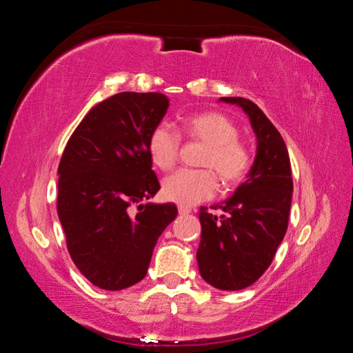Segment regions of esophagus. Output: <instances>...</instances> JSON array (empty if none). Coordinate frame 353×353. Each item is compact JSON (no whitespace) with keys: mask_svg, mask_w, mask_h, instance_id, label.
I'll use <instances>...</instances> for the list:
<instances>
[{"mask_svg":"<svg viewBox=\"0 0 353 353\" xmlns=\"http://www.w3.org/2000/svg\"><path fill=\"white\" fill-rule=\"evenodd\" d=\"M179 213L181 214H188V213H191V208L190 207H185V205H179Z\"/></svg>","mask_w":353,"mask_h":353,"instance_id":"34e87169","label":"esophagus"}]
</instances>
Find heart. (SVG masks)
<instances>
[{"mask_svg": "<svg viewBox=\"0 0 353 353\" xmlns=\"http://www.w3.org/2000/svg\"><path fill=\"white\" fill-rule=\"evenodd\" d=\"M182 129L190 139L204 143L207 151L202 166L216 171L224 185H236L246 179L252 168L249 148L238 140V128L229 117L219 112H202L187 117ZM181 134L170 124L160 123L148 140L151 162L159 170L168 171L176 165ZM216 191V177L210 170H181L165 179L163 196L181 205H193Z\"/></svg>", "mask_w": 353, "mask_h": 353, "instance_id": "obj_1", "label": "heart"}]
</instances>
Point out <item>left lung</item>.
I'll use <instances>...</instances> for the list:
<instances>
[{
	"instance_id": "1",
	"label": "left lung",
	"mask_w": 353,
	"mask_h": 353,
	"mask_svg": "<svg viewBox=\"0 0 353 353\" xmlns=\"http://www.w3.org/2000/svg\"><path fill=\"white\" fill-rule=\"evenodd\" d=\"M241 107L256 137L248 179L221 204L216 216L201 207V244L196 259L208 285L238 291L256 282L274 260L288 229L292 179L288 149L276 126L246 98H219Z\"/></svg>"
}]
</instances>
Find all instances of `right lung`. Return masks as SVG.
<instances>
[{"instance_id": "add662e5", "label": "right lung", "mask_w": 353, "mask_h": 353, "mask_svg": "<svg viewBox=\"0 0 353 353\" xmlns=\"http://www.w3.org/2000/svg\"><path fill=\"white\" fill-rule=\"evenodd\" d=\"M168 105L162 93H117L87 113L65 146L57 214L71 260L98 288L145 279L155 243L177 216L174 204H143L160 190L148 140Z\"/></svg>"}]
</instances>
